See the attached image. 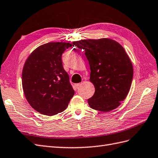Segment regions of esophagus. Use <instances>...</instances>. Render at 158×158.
Instances as JSON below:
<instances>
[{"label":"esophagus","instance_id":"1","mask_svg":"<svg viewBox=\"0 0 158 158\" xmlns=\"http://www.w3.org/2000/svg\"><path fill=\"white\" fill-rule=\"evenodd\" d=\"M82 85V83H77V84H75V87H77V88H79L81 85Z\"/></svg>","mask_w":158,"mask_h":158}]
</instances>
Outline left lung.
<instances>
[{
  "mask_svg": "<svg viewBox=\"0 0 158 158\" xmlns=\"http://www.w3.org/2000/svg\"><path fill=\"white\" fill-rule=\"evenodd\" d=\"M85 51L90 66L89 81L95 94L88 99L94 110L107 112L119 107L126 98L132 82L133 64L124 48L108 38L74 41Z\"/></svg>",
  "mask_w": 158,
  "mask_h": 158,
  "instance_id": "1",
  "label": "left lung"
}]
</instances>
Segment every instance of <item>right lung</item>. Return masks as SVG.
<instances>
[{"label":"right lung","mask_w":158,"mask_h":158,"mask_svg":"<svg viewBox=\"0 0 158 158\" xmlns=\"http://www.w3.org/2000/svg\"><path fill=\"white\" fill-rule=\"evenodd\" d=\"M72 44L52 42L31 52L24 64L22 85L30 106L43 115H54L65 110L75 91L63 67L61 56Z\"/></svg>","instance_id":"obj_1"}]
</instances>
